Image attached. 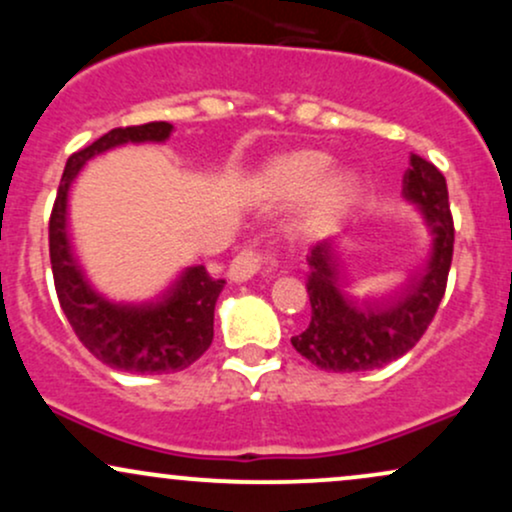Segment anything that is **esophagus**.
<instances>
[{
	"instance_id": "obj_1",
	"label": "esophagus",
	"mask_w": 512,
	"mask_h": 512,
	"mask_svg": "<svg viewBox=\"0 0 512 512\" xmlns=\"http://www.w3.org/2000/svg\"><path fill=\"white\" fill-rule=\"evenodd\" d=\"M274 262L276 260H274L272 252L245 248L243 252H238V255L233 257L231 269H228V276H231L233 281H248L250 276H255L257 272H262V269L272 267Z\"/></svg>"
}]
</instances>
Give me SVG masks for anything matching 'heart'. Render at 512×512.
I'll use <instances>...</instances> for the list:
<instances>
[{
	"instance_id": "b5f03b06",
	"label": "heart",
	"mask_w": 512,
	"mask_h": 512,
	"mask_svg": "<svg viewBox=\"0 0 512 512\" xmlns=\"http://www.w3.org/2000/svg\"><path fill=\"white\" fill-rule=\"evenodd\" d=\"M330 168V156L320 154V151H296L274 163L269 175H272L274 185L279 190L289 192V195H301L308 192L322 175ZM356 190V178L351 173H334L320 187V204L325 209H342L349 202Z\"/></svg>"
}]
</instances>
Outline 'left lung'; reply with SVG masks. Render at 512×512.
<instances>
[{
  "instance_id": "1",
  "label": "left lung",
  "mask_w": 512,
  "mask_h": 512,
  "mask_svg": "<svg viewBox=\"0 0 512 512\" xmlns=\"http://www.w3.org/2000/svg\"><path fill=\"white\" fill-rule=\"evenodd\" d=\"M402 195L419 207L433 250L424 272L399 296H361L346 281L334 240H317L308 252V296L313 317L305 332L291 337L293 349L332 373L383 368L414 349L443 301L452 262L455 226L443 173L426 158L411 154Z\"/></svg>"
}]
</instances>
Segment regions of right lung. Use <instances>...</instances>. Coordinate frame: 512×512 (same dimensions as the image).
<instances>
[{"mask_svg": "<svg viewBox=\"0 0 512 512\" xmlns=\"http://www.w3.org/2000/svg\"><path fill=\"white\" fill-rule=\"evenodd\" d=\"M170 122L117 127L69 156L50 214V262L55 291L79 342L98 361L125 373H175L197 361L214 339L216 298L226 281L204 264L187 267L149 303H113L88 284L67 236L69 187L86 161L122 144L166 142Z\"/></svg>", "mask_w": 512, "mask_h": 512, "instance_id": "obj_1", "label": "right lung"}]
</instances>
